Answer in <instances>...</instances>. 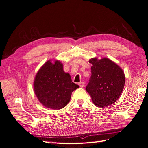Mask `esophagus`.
<instances>
[{
    "label": "esophagus",
    "mask_w": 148,
    "mask_h": 148,
    "mask_svg": "<svg viewBox=\"0 0 148 148\" xmlns=\"http://www.w3.org/2000/svg\"><path fill=\"white\" fill-rule=\"evenodd\" d=\"M79 85L80 86V87H83L85 86V83L83 82H80V83H79Z\"/></svg>",
    "instance_id": "34e87169"
}]
</instances>
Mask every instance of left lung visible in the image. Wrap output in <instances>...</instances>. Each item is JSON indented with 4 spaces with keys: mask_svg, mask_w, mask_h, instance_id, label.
<instances>
[{
    "mask_svg": "<svg viewBox=\"0 0 148 148\" xmlns=\"http://www.w3.org/2000/svg\"><path fill=\"white\" fill-rule=\"evenodd\" d=\"M91 76L86 87L94 104L97 107L110 106L116 101L123 91L125 76L123 69L108 58H92Z\"/></svg>",
    "mask_w": 148,
    "mask_h": 148,
    "instance_id": "1",
    "label": "left lung"
}]
</instances>
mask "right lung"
Listing matches in <instances>:
<instances>
[{"label":"right lung","instance_id":"obj_1","mask_svg":"<svg viewBox=\"0 0 148 148\" xmlns=\"http://www.w3.org/2000/svg\"><path fill=\"white\" fill-rule=\"evenodd\" d=\"M79 85L71 80L69 74L63 71L59 60L47 61L37 72L34 82V91L38 100L46 108L60 110L70 101L73 91Z\"/></svg>","mask_w":148,"mask_h":148}]
</instances>
